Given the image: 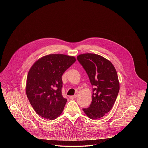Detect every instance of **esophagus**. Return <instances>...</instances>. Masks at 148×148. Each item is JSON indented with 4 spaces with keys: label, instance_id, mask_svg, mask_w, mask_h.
<instances>
[{
    "label": "esophagus",
    "instance_id": "esophagus-1",
    "mask_svg": "<svg viewBox=\"0 0 148 148\" xmlns=\"http://www.w3.org/2000/svg\"><path fill=\"white\" fill-rule=\"evenodd\" d=\"M77 95H74V96H71L69 97H70V99H75V98H76L77 97Z\"/></svg>",
    "mask_w": 148,
    "mask_h": 148
}]
</instances>
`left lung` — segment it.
<instances>
[{"mask_svg": "<svg viewBox=\"0 0 148 148\" xmlns=\"http://www.w3.org/2000/svg\"><path fill=\"white\" fill-rule=\"evenodd\" d=\"M77 58L93 86L92 103L83 110L90 119L97 120L109 112L116 101L120 89L117 72L109 60L99 55L83 53Z\"/></svg>", "mask_w": 148, "mask_h": 148, "instance_id": "left-lung-1", "label": "left lung"}]
</instances>
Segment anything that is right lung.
<instances>
[{
  "label": "right lung",
  "mask_w": 148,
  "mask_h": 148,
  "mask_svg": "<svg viewBox=\"0 0 148 148\" xmlns=\"http://www.w3.org/2000/svg\"><path fill=\"white\" fill-rule=\"evenodd\" d=\"M76 60L72 56L49 54L39 58L29 69L25 92L31 105L41 117L52 120L62 113L67 101L62 95V75Z\"/></svg>",
  "instance_id": "1"
}]
</instances>
